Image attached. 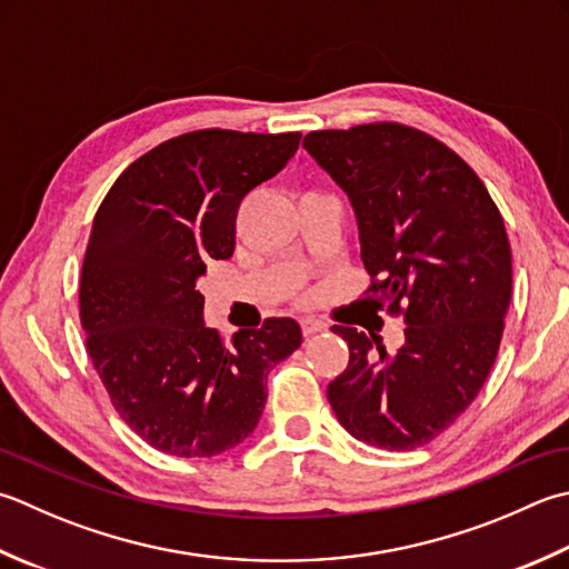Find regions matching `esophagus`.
<instances>
[{
  "mask_svg": "<svg viewBox=\"0 0 569 569\" xmlns=\"http://www.w3.org/2000/svg\"><path fill=\"white\" fill-rule=\"evenodd\" d=\"M300 328H303V336L310 338V336H318V332H322V330H328V322L308 316V318L300 320Z\"/></svg>",
  "mask_w": 569,
  "mask_h": 569,
  "instance_id": "34e87169",
  "label": "esophagus"
}]
</instances>
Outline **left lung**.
Here are the masks:
<instances>
[{"label": "left lung", "mask_w": 569, "mask_h": 569, "mask_svg": "<svg viewBox=\"0 0 569 569\" xmlns=\"http://www.w3.org/2000/svg\"><path fill=\"white\" fill-rule=\"evenodd\" d=\"M303 148L350 199L370 293L407 326L395 355L372 330L332 326L350 362L330 407L370 447H425L496 362L513 288L503 217L459 154L399 122L308 132Z\"/></svg>", "instance_id": "obj_1"}]
</instances>
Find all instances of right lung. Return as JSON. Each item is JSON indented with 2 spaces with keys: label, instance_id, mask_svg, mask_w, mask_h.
<instances>
[{
  "label": "right lung",
  "instance_id": "1",
  "mask_svg": "<svg viewBox=\"0 0 569 569\" xmlns=\"http://www.w3.org/2000/svg\"><path fill=\"white\" fill-rule=\"evenodd\" d=\"M300 132L197 130L142 154L110 187L81 271V326L122 421L162 453L217 456L256 429L266 377L300 348L293 318L204 326L207 261L229 259L237 211L293 158Z\"/></svg>",
  "mask_w": 569,
  "mask_h": 569
}]
</instances>
